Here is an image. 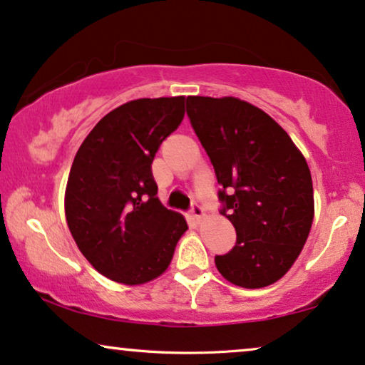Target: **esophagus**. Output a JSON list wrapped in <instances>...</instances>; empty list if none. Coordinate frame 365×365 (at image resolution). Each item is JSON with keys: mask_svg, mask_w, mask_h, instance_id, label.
<instances>
[{"mask_svg": "<svg viewBox=\"0 0 365 365\" xmlns=\"http://www.w3.org/2000/svg\"><path fill=\"white\" fill-rule=\"evenodd\" d=\"M190 214H192L193 220H195V222H202V220H204V217H205V210H204V207H202L200 204L193 202L192 207H190Z\"/></svg>", "mask_w": 365, "mask_h": 365, "instance_id": "34e87169", "label": "esophagus"}]
</instances>
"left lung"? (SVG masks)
I'll use <instances>...</instances> for the list:
<instances>
[{
    "instance_id": "obj_1",
    "label": "left lung",
    "mask_w": 365,
    "mask_h": 365,
    "mask_svg": "<svg viewBox=\"0 0 365 365\" xmlns=\"http://www.w3.org/2000/svg\"><path fill=\"white\" fill-rule=\"evenodd\" d=\"M187 116L220 183V214L236 229L219 273L242 288H264L292 267L313 222L307 160L288 133L256 106L234 98H187Z\"/></svg>"
}]
</instances>
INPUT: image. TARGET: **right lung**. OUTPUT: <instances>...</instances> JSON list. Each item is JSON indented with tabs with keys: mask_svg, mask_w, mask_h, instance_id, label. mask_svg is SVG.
I'll list each match as a JSON object with an SVG mask.
<instances>
[{
	"mask_svg": "<svg viewBox=\"0 0 365 365\" xmlns=\"http://www.w3.org/2000/svg\"><path fill=\"white\" fill-rule=\"evenodd\" d=\"M185 114V98L136 99L96 124L73 158L66 190L68 229L86 259L124 284L155 279L188 229L161 205L151 172L160 145Z\"/></svg>",
	"mask_w": 365,
	"mask_h": 365,
	"instance_id": "add662e5",
	"label": "right lung"
}]
</instances>
